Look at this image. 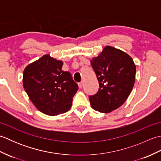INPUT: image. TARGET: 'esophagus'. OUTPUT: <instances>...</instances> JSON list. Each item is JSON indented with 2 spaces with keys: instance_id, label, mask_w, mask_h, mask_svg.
I'll return each instance as SVG.
<instances>
[{
  "instance_id": "esophagus-1",
  "label": "esophagus",
  "mask_w": 161,
  "mask_h": 161,
  "mask_svg": "<svg viewBox=\"0 0 161 161\" xmlns=\"http://www.w3.org/2000/svg\"><path fill=\"white\" fill-rule=\"evenodd\" d=\"M78 86H79V88H81L83 86V81H81V82H80L78 84Z\"/></svg>"
}]
</instances>
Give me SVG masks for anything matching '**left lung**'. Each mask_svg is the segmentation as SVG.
Segmentation results:
<instances>
[{
  "mask_svg": "<svg viewBox=\"0 0 161 161\" xmlns=\"http://www.w3.org/2000/svg\"><path fill=\"white\" fill-rule=\"evenodd\" d=\"M99 81L97 93L90 95L91 106L100 113H110L122 106L133 89L136 65L123 51L107 46L91 61Z\"/></svg>",
  "mask_w": 161,
  "mask_h": 161,
  "instance_id": "1",
  "label": "left lung"
}]
</instances>
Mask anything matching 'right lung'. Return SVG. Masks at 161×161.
I'll list each match as a JSON object with an SVG mask.
<instances>
[{"instance_id": "1", "label": "right lung", "mask_w": 161, "mask_h": 161, "mask_svg": "<svg viewBox=\"0 0 161 161\" xmlns=\"http://www.w3.org/2000/svg\"><path fill=\"white\" fill-rule=\"evenodd\" d=\"M62 66V61L46 54L23 72L24 89L34 105L46 115L67 112L78 90L71 74L61 70Z\"/></svg>"}]
</instances>
